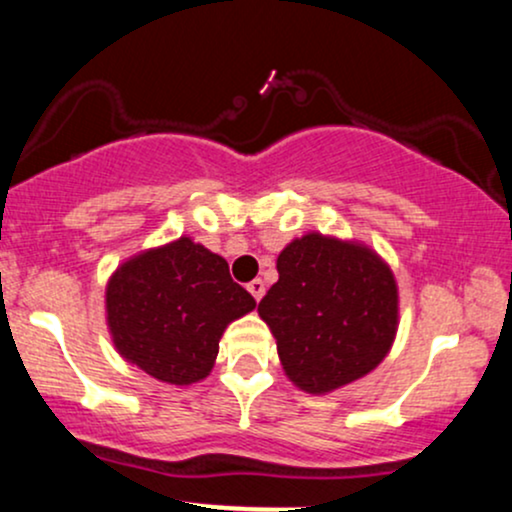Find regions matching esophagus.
<instances>
[{
  "label": "esophagus",
  "mask_w": 512,
  "mask_h": 512,
  "mask_svg": "<svg viewBox=\"0 0 512 512\" xmlns=\"http://www.w3.org/2000/svg\"><path fill=\"white\" fill-rule=\"evenodd\" d=\"M248 291L252 293V298H255L257 303H260V298L264 296V281L262 279H252L248 284Z\"/></svg>",
  "instance_id": "34e87169"
}]
</instances>
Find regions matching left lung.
Instances as JSON below:
<instances>
[{"label":"left lung","mask_w":512,"mask_h":512,"mask_svg":"<svg viewBox=\"0 0 512 512\" xmlns=\"http://www.w3.org/2000/svg\"><path fill=\"white\" fill-rule=\"evenodd\" d=\"M276 272L257 313L293 385L325 395L378 368L399 325L395 274L378 252L308 233L279 252Z\"/></svg>","instance_id":"8db88e82"}]
</instances>
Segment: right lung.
Listing matches in <instances>:
<instances>
[{
    "mask_svg": "<svg viewBox=\"0 0 512 512\" xmlns=\"http://www.w3.org/2000/svg\"><path fill=\"white\" fill-rule=\"evenodd\" d=\"M255 305L221 255L185 236L129 257L105 286L117 354L170 385L207 378L221 334Z\"/></svg>",
    "mask_w": 512,
    "mask_h": 512,
    "instance_id": "obj_1",
    "label": "right lung"
}]
</instances>
